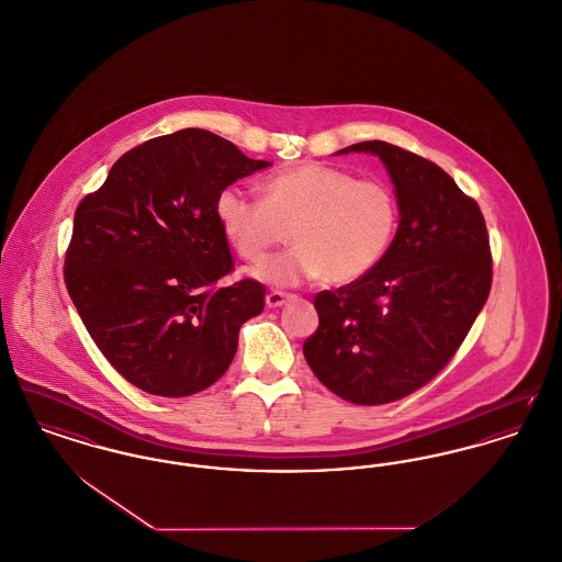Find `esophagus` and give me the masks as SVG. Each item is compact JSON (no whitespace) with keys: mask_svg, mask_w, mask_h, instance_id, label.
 Here are the masks:
<instances>
[{"mask_svg":"<svg viewBox=\"0 0 562 562\" xmlns=\"http://www.w3.org/2000/svg\"><path fill=\"white\" fill-rule=\"evenodd\" d=\"M293 297H295V295H289V293H282V291H271V293L265 297V303H267L269 310H276V307H282L286 301H291Z\"/></svg>","mask_w":562,"mask_h":562,"instance_id":"esophagus-1","label":"esophagus"}]
</instances>
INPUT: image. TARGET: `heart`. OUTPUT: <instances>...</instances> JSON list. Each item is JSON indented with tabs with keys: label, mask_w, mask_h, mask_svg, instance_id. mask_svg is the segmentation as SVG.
<instances>
[{
	"label": "heart",
	"mask_w": 562,
	"mask_h": 562,
	"mask_svg": "<svg viewBox=\"0 0 562 562\" xmlns=\"http://www.w3.org/2000/svg\"><path fill=\"white\" fill-rule=\"evenodd\" d=\"M259 199L239 187L216 198V221L239 259L261 263L286 239L293 248L250 273L273 286H299L325 278L350 284L373 271L386 257L396 227L395 193L380 180H357L352 173L299 164L267 176Z\"/></svg>",
	"instance_id": "obj_1"
}]
</instances>
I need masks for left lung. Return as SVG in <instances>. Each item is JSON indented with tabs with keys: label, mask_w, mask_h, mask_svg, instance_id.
I'll return each instance as SVG.
<instances>
[{
	"label": "left lung",
	"mask_w": 562,
	"mask_h": 562,
	"mask_svg": "<svg viewBox=\"0 0 562 562\" xmlns=\"http://www.w3.org/2000/svg\"><path fill=\"white\" fill-rule=\"evenodd\" d=\"M346 153L386 166L398 229L373 271L314 297L321 323L303 355L330 393L384 405L450 363L488 299L493 257L480 205L441 167L380 139Z\"/></svg>",
	"instance_id": "8db88e82"
}]
</instances>
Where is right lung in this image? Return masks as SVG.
Listing matches in <instances>:
<instances>
[{
	"instance_id": "1",
	"label": "right lung",
	"mask_w": 562,
	"mask_h": 562,
	"mask_svg": "<svg viewBox=\"0 0 562 562\" xmlns=\"http://www.w3.org/2000/svg\"><path fill=\"white\" fill-rule=\"evenodd\" d=\"M271 164L229 139L182 130L125 153L80 201L66 286L101 355L133 386L189 396L232 364L239 327L265 307V286L239 280L216 221V198Z\"/></svg>"
}]
</instances>
